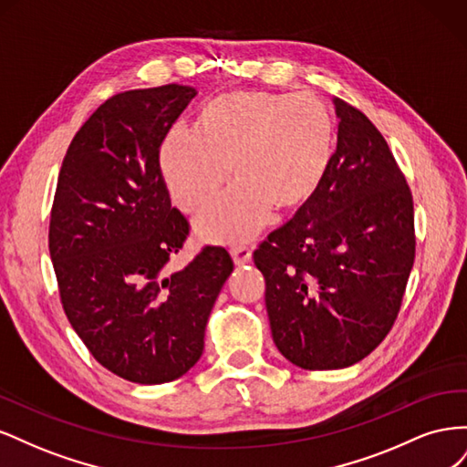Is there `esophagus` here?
<instances>
[{
    "label": "esophagus",
    "mask_w": 467,
    "mask_h": 467,
    "mask_svg": "<svg viewBox=\"0 0 467 467\" xmlns=\"http://www.w3.org/2000/svg\"><path fill=\"white\" fill-rule=\"evenodd\" d=\"M232 259H234V265L237 266H244V265H249L253 255H251V249L247 247H234L232 251Z\"/></svg>",
    "instance_id": "34e87169"
}]
</instances>
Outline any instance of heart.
Wrapping results in <instances>:
<instances>
[{"instance_id": "b5f03b06", "label": "heart", "mask_w": 467, "mask_h": 467, "mask_svg": "<svg viewBox=\"0 0 467 467\" xmlns=\"http://www.w3.org/2000/svg\"><path fill=\"white\" fill-rule=\"evenodd\" d=\"M335 158V122L312 95L232 91L201 109L194 136L171 134L160 165L173 202L201 216L232 182L235 192L196 232L206 242L237 245L265 225L292 220L316 201Z\"/></svg>"}]
</instances>
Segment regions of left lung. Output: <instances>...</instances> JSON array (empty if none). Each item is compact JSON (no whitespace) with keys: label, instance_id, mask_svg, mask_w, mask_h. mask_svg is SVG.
<instances>
[{"label":"left lung","instance_id":"8db88e82","mask_svg":"<svg viewBox=\"0 0 467 467\" xmlns=\"http://www.w3.org/2000/svg\"><path fill=\"white\" fill-rule=\"evenodd\" d=\"M333 103L341 122L327 181L253 255L273 341L304 370L368 357L400 314L415 261L413 196L388 142L358 109Z\"/></svg>","mask_w":467,"mask_h":467}]
</instances>
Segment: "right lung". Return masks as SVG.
I'll use <instances>...</instances> for the list:
<instances>
[{
  "label": "right lung",
  "mask_w": 467,
  "mask_h": 467,
  "mask_svg": "<svg viewBox=\"0 0 467 467\" xmlns=\"http://www.w3.org/2000/svg\"><path fill=\"white\" fill-rule=\"evenodd\" d=\"M196 91L189 86L110 97L69 144L56 185L48 249L60 300L93 358L134 384L187 374L234 261L206 245L182 271L163 268L189 222L171 206L160 146Z\"/></svg>",
  "instance_id": "1"
}]
</instances>
